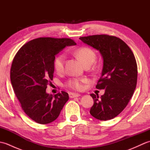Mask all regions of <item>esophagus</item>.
Wrapping results in <instances>:
<instances>
[{
  "instance_id": "1",
  "label": "esophagus",
  "mask_w": 150,
  "mask_h": 150,
  "mask_svg": "<svg viewBox=\"0 0 150 150\" xmlns=\"http://www.w3.org/2000/svg\"><path fill=\"white\" fill-rule=\"evenodd\" d=\"M80 94L79 93H69V98H74V97H78L80 96Z\"/></svg>"
}]
</instances>
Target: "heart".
<instances>
[{
	"label": "heart",
	"instance_id": "obj_1",
	"mask_svg": "<svg viewBox=\"0 0 150 150\" xmlns=\"http://www.w3.org/2000/svg\"><path fill=\"white\" fill-rule=\"evenodd\" d=\"M75 55L83 62L85 66L88 65L90 66L96 59V53L94 52V50L87 46L79 47L76 50ZM64 62L65 57L64 55H59L54 60V69L59 74L64 71ZM87 79L85 78H73L68 81L66 86L73 90L80 91L83 88V84L87 82Z\"/></svg>",
	"mask_w": 150,
	"mask_h": 150
}]
</instances>
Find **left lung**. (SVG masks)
Listing matches in <instances>:
<instances>
[{
    "label": "left lung",
    "instance_id": "left-lung-1",
    "mask_svg": "<svg viewBox=\"0 0 150 150\" xmlns=\"http://www.w3.org/2000/svg\"><path fill=\"white\" fill-rule=\"evenodd\" d=\"M98 50L103 58L102 75L96 88L105 90L101 97L90 95L94 104L90 113L100 120L112 119L128 105L137 82V65L134 54L122 40L108 35H94L79 38Z\"/></svg>",
    "mask_w": 150,
    "mask_h": 150
}]
</instances>
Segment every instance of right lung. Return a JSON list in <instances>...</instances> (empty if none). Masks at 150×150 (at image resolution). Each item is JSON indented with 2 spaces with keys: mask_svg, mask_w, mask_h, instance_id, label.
Masks as SVG:
<instances>
[{
  "mask_svg": "<svg viewBox=\"0 0 150 150\" xmlns=\"http://www.w3.org/2000/svg\"><path fill=\"white\" fill-rule=\"evenodd\" d=\"M75 44L69 38H37L22 46L13 60L10 79L14 92L25 113L37 123L57 119L69 99L65 91L53 96L46 90L53 80L55 55Z\"/></svg>",
  "mask_w": 150,
  "mask_h": 150,
  "instance_id": "obj_1",
  "label": "right lung"
}]
</instances>
